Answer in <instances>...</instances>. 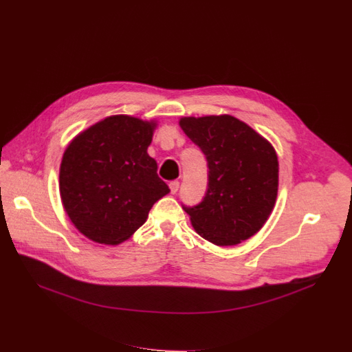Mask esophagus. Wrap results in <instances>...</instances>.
<instances>
[{"instance_id":"34e87169","label":"esophagus","mask_w":352,"mask_h":352,"mask_svg":"<svg viewBox=\"0 0 352 352\" xmlns=\"http://www.w3.org/2000/svg\"><path fill=\"white\" fill-rule=\"evenodd\" d=\"M168 185H170L171 194H177V191H178V188H179V182H178V181H171Z\"/></svg>"}]
</instances>
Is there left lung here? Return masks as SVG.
<instances>
[{"instance_id": "obj_1", "label": "left lung", "mask_w": 352, "mask_h": 352, "mask_svg": "<svg viewBox=\"0 0 352 352\" xmlns=\"http://www.w3.org/2000/svg\"><path fill=\"white\" fill-rule=\"evenodd\" d=\"M179 127L208 161L204 201L184 206L199 236L217 246L252 238L269 219L278 190V161L269 140L229 114L181 117Z\"/></svg>"}]
</instances>
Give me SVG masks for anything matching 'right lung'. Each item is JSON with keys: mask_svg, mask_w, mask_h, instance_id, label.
Instances as JSON below:
<instances>
[{"mask_svg": "<svg viewBox=\"0 0 352 352\" xmlns=\"http://www.w3.org/2000/svg\"><path fill=\"white\" fill-rule=\"evenodd\" d=\"M157 126V120L114 114L67 144L59 168L60 199L70 222L87 239L123 243L170 192L147 153Z\"/></svg>", "mask_w": 352, "mask_h": 352, "instance_id": "right-lung-1", "label": "right lung"}]
</instances>
